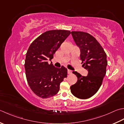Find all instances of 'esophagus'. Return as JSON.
<instances>
[{"mask_svg": "<svg viewBox=\"0 0 124 124\" xmlns=\"http://www.w3.org/2000/svg\"><path fill=\"white\" fill-rule=\"evenodd\" d=\"M67 73H68V74H71L72 73V71L70 70H67Z\"/></svg>", "mask_w": 124, "mask_h": 124, "instance_id": "obj_1", "label": "esophagus"}]
</instances>
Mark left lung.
Returning a JSON list of instances; mask_svg holds the SVG:
<instances>
[{"label":"left lung","instance_id":"obj_1","mask_svg":"<svg viewBox=\"0 0 124 124\" xmlns=\"http://www.w3.org/2000/svg\"><path fill=\"white\" fill-rule=\"evenodd\" d=\"M73 39L80 49L81 64L88 71L86 77L73 72L78 78L70 86L72 94L80 99H87L94 95L102 85L107 72V54L95 37L87 32L72 31Z\"/></svg>","mask_w":124,"mask_h":124}]
</instances>
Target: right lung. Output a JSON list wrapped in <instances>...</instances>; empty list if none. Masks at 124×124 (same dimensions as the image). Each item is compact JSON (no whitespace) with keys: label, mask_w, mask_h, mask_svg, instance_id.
<instances>
[{"label":"right lung","mask_w":124,"mask_h":124,"mask_svg":"<svg viewBox=\"0 0 124 124\" xmlns=\"http://www.w3.org/2000/svg\"><path fill=\"white\" fill-rule=\"evenodd\" d=\"M70 34L69 30H49L29 46L25 59V71L30 89L37 96L47 98L56 95L60 83L67 77L66 68H55L47 60L54 58L55 51Z\"/></svg>","instance_id":"add662e5"}]
</instances>
